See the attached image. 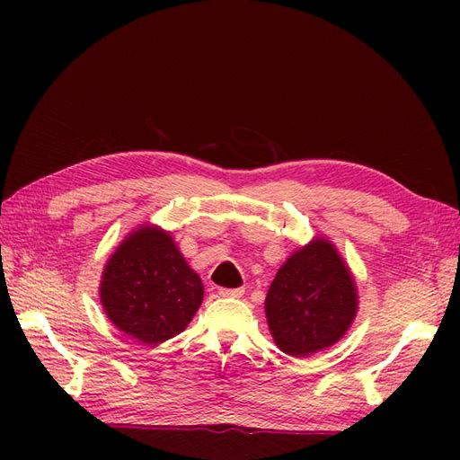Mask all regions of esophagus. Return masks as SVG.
Segmentation results:
<instances>
[{"label": "esophagus", "instance_id": "obj_1", "mask_svg": "<svg viewBox=\"0 0 460 460\" xmlns=\"http://www.w3.org/2000/svg\"><path fill=\"white\" fill-rule=\"evenodd\" d=\"M243 288H234V289H228V288H222L218 294L220 297H234V299H240L243 296Z\"/></svg>", "mask_w": 460, "mask_h": 460}]
</instances>
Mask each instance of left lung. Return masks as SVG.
I'll list each match as a JSON object with an SVG mask.
<instances>
[{
    "mask_svg": "<svg viewBox=\"0 0 460 460\" xmlns=\"http://www.w3.org/2000/svg\"><path fill=\"white\" fill-rule=\"evenodd\" d=\"M357 311L355 276L324 235L286 259L264 299L274 343L289 357H309L338 343Z\"/></svg>",
    "mask_w": 460,
    "mask_h": 460,
    "instance_id": "1",
    "label": "left lung"
}]
</instances>
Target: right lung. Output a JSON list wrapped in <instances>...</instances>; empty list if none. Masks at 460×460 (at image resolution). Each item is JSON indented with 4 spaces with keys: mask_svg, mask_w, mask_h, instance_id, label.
Instances as JSON below:
<instances>
[{
    "mask_svg": "<svg viewBox=\"0 0 460 460\" xmlns=\"http://www.w3.org/2000/svg\"><path fill=\"white\" fill-rule=\"evenodd\" d=\"M107 318L122 333L157 345L178 336L203 303V282L157 225L128 232L109 255L100 280Z\"/></svg>",
    "mask_w": 460,
    "mask_h": 460,
    "instance_id": "add662e5",
    "label": "right lung"
}]
</instances>
